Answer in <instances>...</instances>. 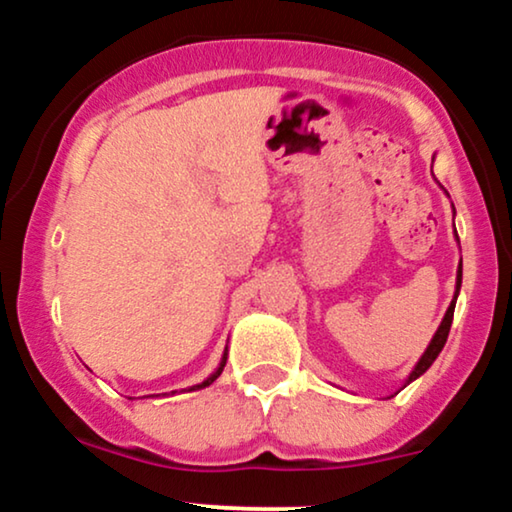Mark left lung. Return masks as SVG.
I'll use <instances>...</instances> for the list:
<instances>
[{
    "instance_id": "obj_1",
    "label": "left lung",
    "mask_w": 512,
    "mask_h": 512,
    "mask_svg": "<svg viewBox=\"0 0 512 512\" xmlns=\"http://www.w3.org/2000/svg\"><path fill=\"white\" fill-rule=\"evenodd\" d=\"M460 286H462V262H460V269H457V291H455V301H457V293H460ZM455 301L450 303V308H448V313H445V317H443V322H440V327H438V332H436V337L431 339V344H428V349L424 351V356L419 358V363H416V368L411 370V375H409V380L407 383H411V380H416L419 378V375H424L428 368H431V363L436 361L438 358V354L440 351H443V346H445V342H448V334H450V325H452V315H455Z\"/></svg>"
}]
</instances>
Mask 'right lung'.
Returning a JSON list of instances; mask_svg holds the SVG:
<instances>
[{
    "mask_svg": "<svg viewBox=\"0 0 512 512\" xmlns=\"http://www.w3.org/2000/svg\"><path fill=\"white\" fill-rule=\"evenodd\" d=\"M223 366H226V354H223V361H221V366H219V370H216V373H214V375H211V378H207V380H204V383H202V385H195V387H190V390H202V387H207V385H211V383H214V380H216V378H219V375H221V370H223Z\"/></svg>",
    "mask_w": 512,
    "mask_h": 512,
    "instance_id": "add662e5",
    "label": "right lung"
}]
</instances>
